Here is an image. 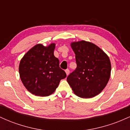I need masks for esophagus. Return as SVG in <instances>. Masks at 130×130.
I'll return each mask as SVG.
<instances>
[{
  "instance_id": "esophagus-1",
  "label": "esophagus",
  "mask_w": 130,
  "mask_h": 130,
  "mask_svg": "<svg viewBox=\"0 0 130 130\" xmlns=\"http://www.w3.org/2000/svg\"><path fill=\"white\" fill-rule=\"evenodd\" d=\"M65 73H66V74H67V75L68 76V74H70V70H68V69H67V70H65Z\"/></svg>"
}]
</instances>
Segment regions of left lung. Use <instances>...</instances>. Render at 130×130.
Returning <instances> with one entry per match:
<instances>
[{"mask_svg": "<svg viewBox=\"0 0 130 130\" xmlns=\"http://www.w3.org/2000/svg\"><path fill=\"white\" fill-rule=\"evenodd\" d=\"M77 67L67 80L77 96L89 98L97 95L108 84L111 65L108 56L93 43L86 41L73 42Z\"/></svg>", "mask_w": 130, "mask_h": 130, "instance_id": "8db88e82", "label": "left lung"}]
</instances>
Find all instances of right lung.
I'll list each match as a JSON object with an SVG mask.
<instances>
[{"label":"right lung","mask_w":130,"mask_h":130,"mask_svg":"<svg viewBox=\"0 0 130 130\" xmlns=\"http://www.w3.org/2000/svg\"><path fill=\"white\" fill-rule=\"evenodd\" d=\"M55 44L48 46L38 44L31 48L21 60L19 72L25 87L37 96H46L55 92L60 80L65 78V71L54 55Z\"/></svg>","instance_id":"1"}]
</instances>
